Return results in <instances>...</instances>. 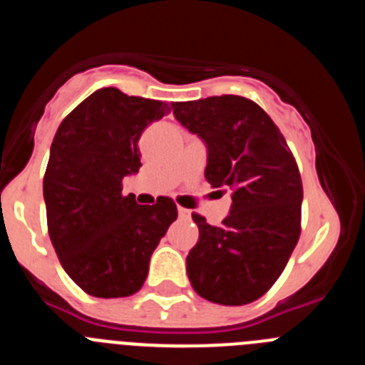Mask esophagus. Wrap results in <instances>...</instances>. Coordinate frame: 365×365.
<instances>
[{"mask_svg": "<svg viewBox=\"0 0 365 365\" xmlns=\"http://www.w3.org/2000/svg\"><path fill=\"white\" fill-rule=\"evenodd\" d=\"M179 217L182 219V221H190V219H192V214H190V210H186V208H180L179 206Z\"/></svg>", "mask_w": 365, "mask_h": 365, "instance_id": "34e87169", "label": "esophagus"}]
</instances>
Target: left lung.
Here are the masks:
<instances>
[{
  "instance_id": "8db88e82",
  "label": "left lung",
  "mask_w": 365,
  "mask_h": 365,
  "mask_svg": "<svg viewBox=\"0 0 365 365\" xmlns=\"http://www.w3.org/2000/svg\"><path fill=\"white\" fill-rule=\"evenodd\" d=\"M173 115L206 143V180L232 190L221 227L192 214L199 241L186 257L190 283L219 305L256 302L282 276L302 232L303 186L294 155L272 118L245 96L180 102Z\"/></svg>"
}]
</instances>
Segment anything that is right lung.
<instances>
[{
	"mask_svg": "<svg viewBox=\"0 0 365 365\" xmlns=\"http://www.w3.org/2000/svg\"><path fill=\"white\" fill-rule=\"evenodd\" d=\"M172 106L104 87L54 135L43 175L49 237L69 278L95 298L140 291L151 254L177 219L173 199L150 206L122 193L124 177L143 166L138 138Z\"/></svg>",
	"mask_w": 365,
	"mask_h": 365,
	"instance_id": "add662e5",
	"label": "right lung"
}]
</instances>
